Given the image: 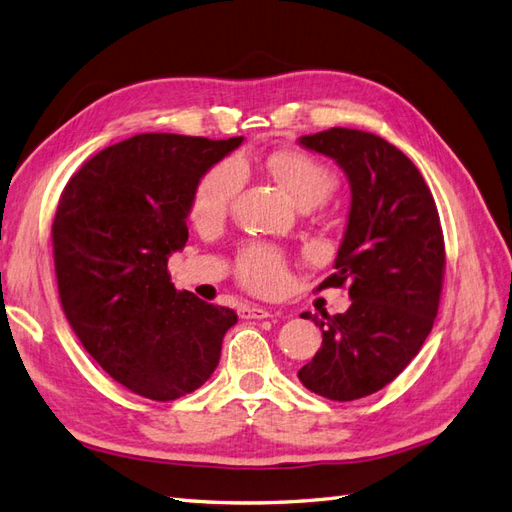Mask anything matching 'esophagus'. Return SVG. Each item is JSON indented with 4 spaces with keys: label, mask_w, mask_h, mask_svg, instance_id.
Wrapping results in <instances>:
<instances>
[{
    "label": "esophagus",
    "mask_w": 512,
    "mask_h": 512,
    "mask_svg": "<svg viewBox=\"0 0 512 512\" xmlns=\"http://www.w3.org/2000/svg\"><path fill=\"white\" fill-rule=\"evenodd\" d=\"M240 316L244 320H264V318L277 316V313H274L272 309H266V307H242Z\"/></svg>",
    "instance_id": "esophagus-1"
}]
</instances>
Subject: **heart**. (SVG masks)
Returning a JSON list of instances; mask_svg holds the SVG:
<instances>
[{"label":"heart","mask_w":512,"mask_h":512,"mask_svg":"<svg viewBox=\"0 0 512 512\" xmlns=\"http://www.w3.org/2000/svg\"><path fill=\"white\" fill-rule=\"evenodd\" d=\"M268 168L292 196V201L303 209L324 203L335 188L329 168L305 153H274L268 157ZM244 183L246 166L242 157L231 155L214 164L196 183L192 194V218L199 225H216L229 214ZM238 277L248 290L257 294H277L287 285L285 259L270 246H251L238 261Z\"/></svg>","instance_id":"heart-1"}]
</instances>
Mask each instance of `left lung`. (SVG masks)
<instances>
[{
  "mask_svg": "<svg viewBox=\"0 0 512 512\" xmlns=\"http://www.w3.org/2000/svg\"><path fill=\"white\" fill-rule=\"evenodd\" d=\"M337 162L350 183V212L324 287L350 285L352 305L311 316L322 346L298 378L322 398L350 402L383 389L426 342L445 270L443 231L422 173L400 149L361 129L333 127L298 138Z\"/></svg>",
  "mask_w": 512,
  "mask_h": 512,
  "instance_id": "8db88e82",
  "label": "left lung"
}]
</instances>
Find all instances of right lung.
Masks as SVG:
<instances>
[{
  "instance_id": "obj_1",
  "label": "right lung",
  "mask_w": 512,
  "mask_h": 512,
  "mask_svg": "<svg viewBox=\"0 0 512 512\" xmlns=\"http://www.w3.org/2000/svg\"><path fill=\"white\" fill-rule=\"evenodd\" d=\"M242 136L138 134L77 170L51 240L71 329L116 383L168 402L199 389L220 361L233 309L170 283L168 257L188 240L196 183Z\"/></svg>"
}]
</instances>
